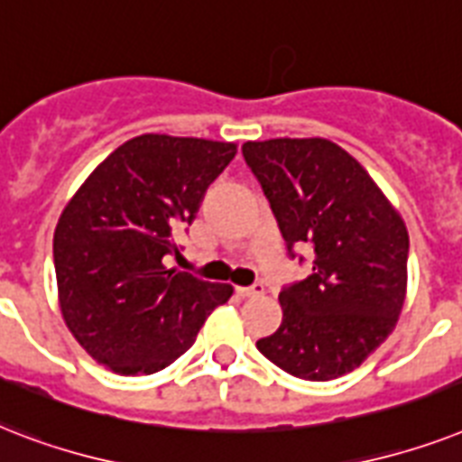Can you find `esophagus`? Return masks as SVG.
Returning a JSON list of instances; mask_svg holds the SVG:
<instances>
[{"label":"esophagus","mask_w":462,"mask_h":462,"mask_svg":"<svg viewBox=\"0 0 462 462\" xmlns=\"http://www.w3.org/2000/svg\"><path fill=\"white\" fill-rule=\"evenodd\" d=\"M262 283H253V286H238L236 289V295H241V298H254V295H262Z\"/></svg>","instance_id":"esophagus-1"}]
</instances>
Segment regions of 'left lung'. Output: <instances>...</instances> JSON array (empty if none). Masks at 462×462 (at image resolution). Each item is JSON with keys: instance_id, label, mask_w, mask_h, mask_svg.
<instances>
[{"instance_id": "left-lung-1", "label": "left lung", "mask_w": 462, "mask_h": 462, "mask_svg": "<svg viewBox=\"0 0 462 462\" xmlns=\"http://www.w3.org/2000/svg\"><path fill=\"white\" fill-rule=\"evenodd\" d=\"M291 257L315 250L312 274L279 293L282 327L257 341L308 382L353 372L393 331L408 283V228L372 176L324 138L245 143ZM302 262V257H300Z\"/></svg>"}]
</instances>
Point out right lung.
<instances>
[{
  "mask_svg": "<svg viewBox=\"0 0 462 462\" xmlns=\"http://www.w3.org/2000/svg\"><path fill=\"white\" fill-rule=\"evenodd\" d=\"M234 143L145 133L116 147L59 217L54 272L66 327L116 374H152L180 357L228 283L164 267Z\"/></svg>",
  "mask_w": 462,
  "mask_h": 462,
  "instance_id": "obj_1",
  "label": "right lung"
}]
</instances>
